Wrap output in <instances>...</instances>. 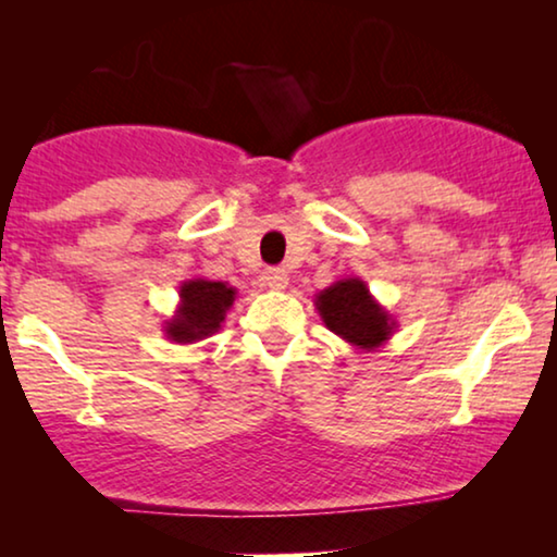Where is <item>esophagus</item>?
Returning a JSON list of instances; mask_svg holds the SVG:
<instances>
[{
	"instance_id": "esophagus-1",
	"label": "esophagus",
	"mask_w": 557,
	"mask_h": 557,
	"mask_svg": "<svg viewBox=\"0 0 557 557\" xmlns=\"http://www.w3.org/2000/svg\"><path fill=\"white\" fill-rule=\"evenodd\" d=\"M263 284L269 286L271 292H284V288L288 286V273H286L284 269H271V271H265Z\"/></svg>"
}]
</instances>
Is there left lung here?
<instances>
[{
    "label": "left lung",
    "instance_id": "8db88e82",
    "mask_svg": "<svg viewBox=\"0 0 557 557\" xmlns=\"http://www.w3.org/2000/svg\"><path fill=\"white\" fill-rule=\"evenodd\" d=\"M314 307L324 326L349 342L357 349L383 347L395 332V319L375 296L370 294L362 278L349 276L334 281L324 292L314 296Z\"/></svg>",
    "mask_w": 557,
    "mask_h": 557
}]
</instances>
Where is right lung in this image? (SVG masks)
<instances>
[{"label":"right lung","mask_w":557,"mask_h":557,"mask_svg":"<svg viewBox=\"0 0 557 557\" xmlns=\"http://www.w3.org/2000/svg\"><path fill=\"white\" fill-rule=\"evenodd\" d=\"M235 286L225 281L187 278L180 286V304L174 314L164 322L166 339L177 345L208 339L225 322V314L235 301Z\"/></svg>","instance_id":"obj_1"}]
</instances>
